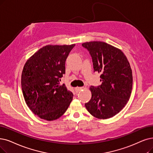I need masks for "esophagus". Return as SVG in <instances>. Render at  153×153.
Listing matches in <instances>:
<instances>
[{
  "mask_svg": "<svg viewBox=\"0 0 153 153\" xmlns=\"http://www.w3.org/2000/svg\"><path fill=\"white\" fill-rule=\"evenodd\" d=\"M83 88V87H76L75 90L76 91V92H79V91H81Z\"/></svg>",
  "mask_w": 153,
  "mask_h": 153,
  "instance_id": "1",
  "label": "esophagus"
}]
</instances>
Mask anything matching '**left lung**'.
<instances>
[{"mask_svg":"<svg viewBox=\"0 0 153 153\" xmlns=\"http://www.w3.org/2000/svg\"><path fill=\"white\" fill-rule=\"evenodd\" d=\"M82 46L88 51L94 71L101 73L102 84L90 87L91 98L85 103L94 117L105 119L119 113L129 100L132 88V70L124 54L106 42L91 41Z\"/></svg>","mask_w":153,"mask_h":153,"instance_id":"obj_1","label":"left lung"}]
</instances>
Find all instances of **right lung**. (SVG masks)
Wrapping results in <instances>:
<instances>
[{
    "instance_id": "1",
    "label": "right lung",
    "mask_w": 153,
    "mask_h": 153,
    "mask_svg": "<svg viewBox=\"0 0 153 153\" xmlns=\"http://www.w3.org/2000/svg\"><path fill=\"white\" fill-rule=\"evenodd\" d=\"M75 45L41 48L24 65L21 87L28 107L39 117L53 120L68 108L73 93L60 84L65 73V62Z\"/></svg>"
}]
</instances>
